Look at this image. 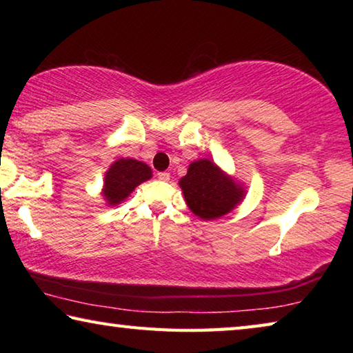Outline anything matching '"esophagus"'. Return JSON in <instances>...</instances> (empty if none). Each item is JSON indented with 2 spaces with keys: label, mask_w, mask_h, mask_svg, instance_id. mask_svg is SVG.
I'll list each match as a JSON object with an SVG mask.
<instances>
[{
  "label": "esophagus",
  "mask_w": 353,
  "mask_h": 353,
  "mask_svg": "<svg viewBox=\"0 0 353 353\" xmlns=\"http://www.w3.org/2000/svg\"><path fill=\"white\" fill-rule=\"evenodd\" d=\"M157 177H159V181H162V182H168L170 181V172H166V171H163V172H159L157 174Z\"/></svg>",
  "instance_id": "esophagus-1"
}]
</instances>
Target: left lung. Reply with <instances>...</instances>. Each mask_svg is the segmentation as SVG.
I'll use <instances>...</instances> for the list:
<instances>
[{
  "label": "left lung",
  "mask_w": 353,
  "mask_h": 353,
  "mask_svg": "<svg viewBox=\"0 0 353 353\" xmlns=\"http://www.w3.org/2000/svg\"><path fill=\"white\" fill-rule=\"evenodd\" d=\"M183 199L202 221L218 219L230 213L246 198V185L227 174L210 159L191 162L187 174L179 181Z\"/></svg>",
  "instance_id": "1"
}]
</instances>
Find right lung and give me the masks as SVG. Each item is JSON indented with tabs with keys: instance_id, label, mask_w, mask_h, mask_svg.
I'll return each mask as SVG.
<instances>
[{
	"instance_id": "right-lung-1",
	"label": "right lung",
	"mask_w": 353,
	"mask_h": 353,
	"mask_svg": "<svg viewBox=\"0 0 353 353\" xmlns=\"http://www.w3.org/2000/svg\"><path fill=\"white\" fill-rule=\"evenodd\" d=\"M151 177L152 170L145 162L135 159H118L105 171L101 194L107 205H119L140 183Z\"/></svg>"
}]
</instances>
